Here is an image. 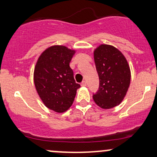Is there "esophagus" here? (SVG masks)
I'll return each mask as SVG.
<instances>
[{
	"instance_id": "34e87169",
	"label": "esophagus",
	"mask_w": 157,
	"mask_h": 157,
	"mask_svg": "<svg viewBox=\"0 0 157 157\" xmlns=\"http://www.w3.org/2000/svg\"><path fill=\"white\" fill-rule=\"evenodd\" d=\"M81 86H82V87H85V86H86V81H82V82H81Z\"/></svg>"
}]
</instances>
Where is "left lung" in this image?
Wrapping results in <instances>:
<instances>
[{
  "label": "left lung",
  "mask_w": 157,
  "mask_h": 157,
  "mask_svg": "<svg viewBox=\"0 0 157 157\" xmlns=\"http://www.w3.org/2000/svg\"><path fill=\"white\" fill-rule=\"evenodd\" d=\"M94 59L100 79V87L94 101L102 109L120 105L131 82V70L125 57L111 45L101 44L94 51Z\"/></svg>",
  "instance_id": "obj_1"
}]
</instances>
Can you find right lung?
I'll list each match as a JSON object with an SVG mask.
<instances>
[{"mask_svg": "<svg viewBox=\"0 0 157 157\" xmlns=\"http://www.w3.org/2000/svg\"><path fill=\"white\" fill-rule=\"evenodd\" d=\"M75 53L65 46L54 45L41 53L35 66L34 83L38 96L46 107L57 113L71 107L80 87L69 66Z\"/></svg>", "mask_w": 157, "mask_h": 157, "instance_id": "1", "label": "right lung"}]
</instances>
